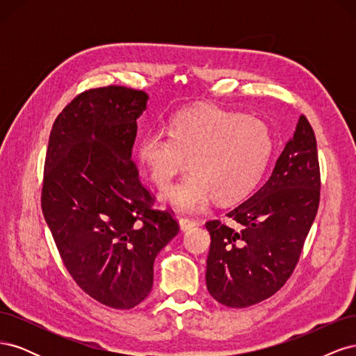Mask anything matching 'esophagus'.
<instances>
[{"instance_id":"esophagus-1","label":"esophagus","mask_w":356,"mask_h":356,"mask_svg":"<svg viewBox=\"0 0 356 356\" xmlns=\"http://www.w3.org/2000/svg\"><path fill=\"white\" fill-rule=\"evenodd\" d=\"M196 225H197V221H195V220L179 218V227H181L182 232H186V230H190V229H193V227H196Z\"/></svg>"}]
</instances>
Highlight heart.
Returning a JSON list of instances; mask_svg holds the SVG:
<instances>
[{
	"label": "heart",
	"mask_w": 356,
	"mask_h": 356,
	"mask_svg": "<svg viewBox=\"0 0 356 356\" xmlns=\"http://www.w3.org/2000/svg\"><path fill=\"white\" fill-rule=\"evenodd\" d=\"M272 148L270 129L260 118L203 106L178 113L169 132L149 129L143 134L136 156L160 188L184 170L188 159L190 174L161 197L181 212H197L213 197L232 202L251 191Z\"/></svg>",
	"instance_id": "b5f03b06"
}]
</instances>
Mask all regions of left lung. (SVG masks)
I'll return each instance as SVG.
<instances>
[{"instance_id": "8db88e82", "label": "left lung", "mask_w": 356, "mask_h": 356, "mask_svg": "<svg viewBox=\"0 0 356 356\" xmlns=\"http://www.w3.org/2000/svg\"><path fill=\"white\" fill-rule=\"evenodd\" d=\"M316 138L305 115L270 178L227 213L207 222V286L218 303L248 307L273 296L294 272L319 207Z\"/></svg>"}]
</instances>
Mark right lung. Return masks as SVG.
<instances>
[{"label":"right lung","instance_id":"1","mask_svg":"<svg viewBox=\"0 0 356 356\" xmlns=\"http://www.w3.org/2000/svg\"><path fill=\"white\" fill-rule=\"evenodd\" d=\"M143 90L106 86L80 93L53 123L41 208L67 270L86 294L132 309L149 294L157 254L179 225L131 160Z\"/></svg>","mask_w":356,"mask_h":356}]
</instances>
